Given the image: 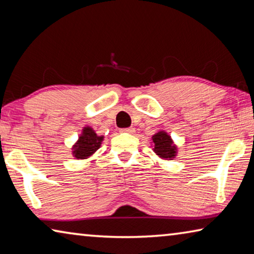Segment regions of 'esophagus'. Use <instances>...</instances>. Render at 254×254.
Listing matches in <instances>:
<instances>
[{
	"label": "esophagus",
	"mask_w": 254,
	"mask_h": 254,
	"mask_svg": "<svg viewBox=\"0 0 254 254\" xmlns=\"http://www.w3.org/2000/svg\"><path fill=\"white\" fill-rule=\"evenodd\" d=\"M121 132H126V133H133V132H134V128H133V127H127V128H122Z\"/></svg>",
	"instance_id": "obj_1"
}]
</instances>
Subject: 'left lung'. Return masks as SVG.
I'll return each instance as SVG.
<instances>
[{
    "instance_id": "obj_1",
    "label": "left lung",
    "mask_w": 254,
    "mask_h": 254,
    "mask_svg": "<svg viewBox=\"0 0 254 254\" xmlns=\"http://www.w3.org/2000/svg\"><path fill=\"white\" fill-rule=\"evenodd\" d=\"M153 151L158 157L166 160H173L177 154V147L174 144L171 136L166 131H159L152 135Z\"/></svg>"
}]
</instances>
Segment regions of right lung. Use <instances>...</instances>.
<instances>
[{
    "label": "right lung",
    "mask_w": 254,
    "mask_h": 254,
    "mask_svg": "<svg viewBox=\"0 0 254 254\" xmlns=\"http://www.w3.org/2000/svg\"><path fill=\"white\" fill-rule=\"evenodd\" d=\"M103 139L104 136L97 135L92 127H85L77 142L72 147V156L79 160L87 159L100 149Z\"/></svg>",
    "instance_id": "obj_1"
}]
</instances>
